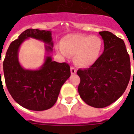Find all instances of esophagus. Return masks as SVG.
Instances as JSON below:
<instances>
[{"label": "esophagus", "instance_id": "1", "mask_svg": "<svg viewBox=\"0 0 134 134\" xmlns=\"http://www.w3.org/2000/svg\"><path fill=\"white\" fill-rule=\"evenodd\" d=\"M76 73V69L74 67H71V74H75Z\"/></svg>", "mask_w": 134, "mask_h": 134}]
</instances>
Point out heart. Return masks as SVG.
Returning <instances> with one entry per match:
<instances>
[{
    "instance_id": "b5f03b06",
    "label": "heart",
    "mask_w": 134,
    "mask_h": 134,
    "mask_svg": "<svg viewBox=\"0 0 134 134\" xmlns=\"http://www.w3.org/2000/svg\"><path fill=\"white\" fill-rule=\"evenodd\" d=\"M61 46L57 48V52L67 58L74 55L76 65L87 68L97 62L103 50V42L97 36L86 35H67L62 39Z\"/></svg>"
}]
</instances>
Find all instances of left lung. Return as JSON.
<instances>
[{"instance_id":"8db88e82","label":"left lung","mask_w":134,"mask_h":134,"mask_svg":"<svg viewBox=\"0 0 134 134\" xmlns=\"http://www.w3.org/2000/svg\"><path fill=\"white\" fill-rule=\"evenodd\" d=\"M104 50L90 68L77 71L81 79L78 91L86 104L104 108L118 99L125 92L131 76L129 55L125 42L112 32H99Z\"/></svg>"}]
</instances>
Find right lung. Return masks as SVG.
Returning <instances> with one entry per match:
<instances>
[{"label": "right lung", "instance_id": "1", "mask_svg": "<svg viewBox=\"0 0 134 134\" xmlns=\"http://www.w3.org/2000/svg\"><path fill=\"white\" fill-rule=\"evenodd\" d=\"M30 37L44 41L48 55L42 67L36 70L24 69L18 58L20 46ZM53 46L51 30L29 28L7 49L3 61L5 84L14 100L24 108L37 111L51 108L58 99L61 87L71 75L67 63L52 60L49 53Z\"/></svg>", "mask_w": 134, "mask_h": 134}]
</instances>
